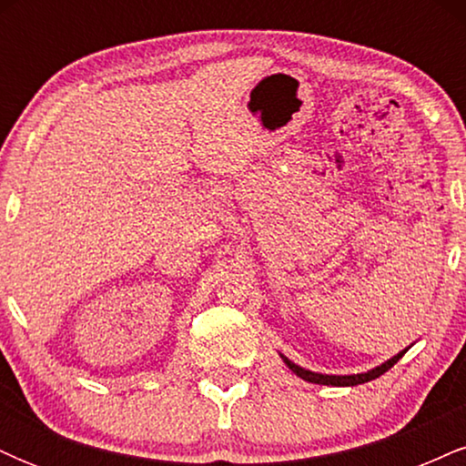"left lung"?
Wrapping results in <instances>:
<instances>
[{
    "label": "left lung",
    "instance_id": "8db88e82",
    "mask_svg": "<svg viewBox=\"0 0 466 466\" xmlns=\"http://www.w3.org/2000/svg\"><path fill=\"white\" fill-rule=\"evenodd\" d=\"M403 352H405V350H403ZM403 352H399V355H394L392 360H388L386 363H381V366L372 368V370L361 372V374H344V377H341V374H319V372L304 370V368L296 366V363L289 361L287 357H282V360H285L287 366L291 368V370L296 372L298 377L304 379V381H309V383H319V386H360V383H368V381H372V379L381 377L383 372H388L390 368H392L394 363H397V361L400 360V357H403Z\"/></svg>",
    "mask_w": 466,
    "mask_h": 466
}]
</instances>
